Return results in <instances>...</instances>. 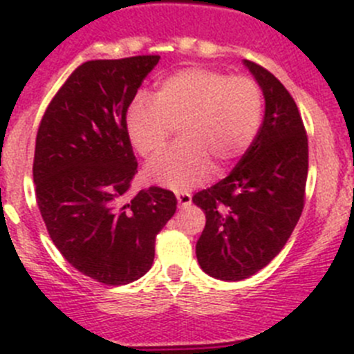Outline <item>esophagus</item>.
I'll list each match as a JSON object with an SVG mask.
<instances>
[{
  "instance_id": "obj_1",
  "label": "esophagus",
  "mask_w": 354,
  "mask_h": 354,
  "mask_svg": "<svg viewBox=\"0 0 354 354\" xmlns=\"http://www.w3.org/2000/svg\"><path fill=\"white\" fill-rule=\"evenodd\" d=\"M176 200H178V205L181 209H187L188 205L192 203V195L188 192H181V194H176Z\"/></svg>"
}]
</instances>
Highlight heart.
Wrapping results in <instances>:
<instances>
[{
    "instance_id": "b5f03b06",
    "label": "heart",
    "mask_w": 354,
    "mask_h": 354,
    "mask_svg": "<svg viewBox=\"0 0 354 354\" xmlns=\"http://www.w3.org/2000/svg\"><path fill=\"white\" fill-rule=\"evenodd\" d=\"M263 116L262 88L248 77L187 68L164 78L154 99L138 95L124 118L127 135L142 157L166 147L173 128L180 144L145 169L151 183L188 190L207 180L212 166L230 169L252 147Z\"/></svg>"
}]
</instances>
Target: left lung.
Instances as JSON below:
<instances>
[{
  "label": "left lung",
  "instance_id": "8db88e82",
  "mask_svg": "<svg viewBox=\"0 0 354 354\" xmlns=\"http://www.w3.org/2000/svg\"><path fill=\"white\" fill-rule=\"evenodd\" d=\"M243 65L266 99L262 127L236 167L192 198L207 219L197 260L221 281H243L283 250L301 216L308 176V138L291 94L266 68Z\"/></svg>",
  "mask_w": 354,
  "mask_h": 354
}]
</instances>
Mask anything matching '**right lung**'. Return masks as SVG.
<instances>
[{"label":"right lung","mask_w":354,"mask_h":354,"mask_svg":"<svg viewBox=\"0 0 354 354\" xmlns=\"http://www.w3.org/2000/svg\"><path fill=\"white\" fill-rule=\"evenodd\" d=\"M159 56L80 65L53 97L34 154L37 205L53 243L84 276L108 286L140 279L156 236L176 212L173 192L128 200L137 160L124 118Z\"/></svg>","instance_id":"right-lung-1"}]
</instances>
